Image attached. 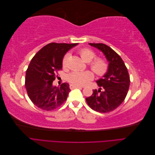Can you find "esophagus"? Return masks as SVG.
Wrapping results in <instances>:
<instances>
[{
	"mask_svg": "<svg viewBox=\"0 0 155 155\" xmlns=\"http://www.w3.org/2000/svg\"><path fill=\"white\" fill-rule=\"evenodd\" d=\"M70 88L71 89L73 88H82L83 87L81 86H78V85H70Z\"/></svg>",
	"mask_w": 155,
	"mask_h": 155,
	"instance_id": "1",
	"label": "esophagus"
}]
</instances>
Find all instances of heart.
<instances>
[{
	"label": "heart",
	"mask_w": 155,
	"mask_h": 155,
	"mask_svg": "<svg viewBox=\"0 0 155 155\" xmlns=\"http://www.w3.org/2000/svg\"><path fill=\"white\" fill-rule=\"evenodd\" d=\"M78 54L81 59L87 63H88V66L92 71L97 76H104L107 72L109 68V64L105 59L101 57H96L94 51L91 49L83 48L78 51ZM69 54L64 55L62 61V66L66 68L68 65V59ZM94 78V74L91 71L78 72L74 71L70 73L68 76L69 82L74 85L84 86L87 85Z\"/></svg>",
	"instance_id": "b5f03b06"
}]
</instances>
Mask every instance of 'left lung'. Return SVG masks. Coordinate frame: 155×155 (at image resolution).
Returning a JSON list of instances; mask_svg holds the SVG:
<instances>
[{"label": "left lung", "mask_w": 155, "mask_h": 155, "mask_svg": "<svg viewBox=\"0 0 155 155\" xmlns=\"http://www.w3.org/2000/svg\"><path fill=\"white\" fill-rule=\"evenodd\" d=\"M104 54L109 62L107 72L96 81L100 89L93 90L91 96L86 98L88 106L94 110L106 113L118 108L127 94L130 77L120 56L109 46L103 43H89Z\"/></svg>", "instance_id": "obj_1"}]
</instances>
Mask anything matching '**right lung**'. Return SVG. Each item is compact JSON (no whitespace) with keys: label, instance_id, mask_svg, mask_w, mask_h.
Instances as JSON below:
<instances>
[{"label":"right lung","instance_id":"add662e5","mask_svg":"<svg viewBox=\"0 0 155 155\" xmlns=\"http://www.w3.org/2000/svg\"><path fill=\"white\" fill-rule=\"evenodd\" d=\"M78 43H51L45 46L32 58L26 70L25 87L28 95L35 106L44 110L59 107L67 100L70 91L67 83L60 87L53 81L62 69V61L67 51Z\"/></svg>","mask_w":155,"mask_h":155}]
</instances>
